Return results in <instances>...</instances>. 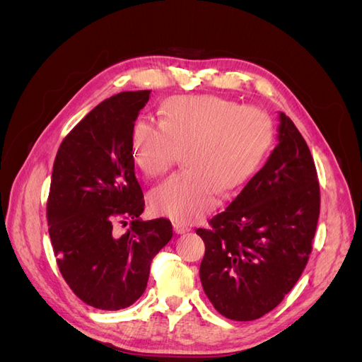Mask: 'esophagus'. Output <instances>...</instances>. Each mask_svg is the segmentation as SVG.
<instances>
[{"label":"esophagus","mask_w":362,"mask_h":362,"mask_svg":"<svg viewBox=\"0 0 362 362\" xmlns=\"http://www.w3.org/2000/svg\"><path fill=\"white\" fill-rule=\"evenodd\" d=\"M173 231L177 233V234H185V233L190 231V228H189L187 225H184V223L175 222V223H173Z\"/></svg>","instance_id":"esophagus-1"}]
</instances>
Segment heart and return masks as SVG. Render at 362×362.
I'll list each match as a JSON object with an SVG mask.
<instances>
[{
  "label": "heart",
  "instance_id": "obj_1",
  "mask_svg": "<svg viewBox=\"0 0 362 362\" xmlns=\"http://www.w3.org/2000/svg\"><path fill=\"white\" fill-rule=\"evenodd\" d=\"M269 116L218 96H173L160 107V125L139 120L134 152L146 175L163 173L175 151L187 146V168L151 194V204L177 222H193L218 204L223 187L245 185L272 145Z\"/></svg>",
  "mask_w": 362,
  "mask_h": 362
}]
</instances>
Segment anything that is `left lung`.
I'll return each mask as SVG.
<instances>
[{
  "label": "left lung",
  "instance_id": "left-lung-1",
  "mask_svg": "<svg viewBox=\"0 0 362 362\" xmlns=\"http://www.w3.org/2000/svg\"><path fill=\"white\" fill-rule=\"evenodd\" d=\"M320 190L308 145L279 112L278 145L213 229L199 228L206 298L226 319L257 320L298 282L313 249Z\"/></svg>",
  "mask_w": 362,
  "mask_h": 362
}]
</instances>
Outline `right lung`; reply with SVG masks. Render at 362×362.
Listing matches in <instances>:
<instances>
[{
  "label": "right lung",
  "mask_w": 362,
  "mask_h": 362,
  "mask_svg": "<svg viewBox=\"0 0 362 362\" xmlns=\"http://www.w3.org/2000/svg\"><path fill=\"white\" fill-rule=\"evenodd\" d=\"M149 90L108 98L64 137L52 168L49 237L64 281L98 310L116 311L144 294L149 266L172 238L168 218L144 221L133 133ZM130 222L124 235L117 223Z\"/></svg>",
  "instance_id": "1"
}]
</instances>
